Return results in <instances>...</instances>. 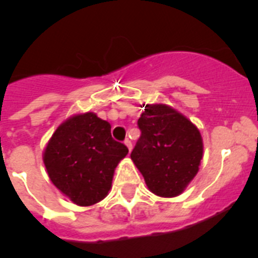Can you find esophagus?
Wrapping results in <instances>:
<instances>
[{
	"label": "esophagus",
	"mask_w": 258,
	"mask_h": 258,
	"mask_svg": "<svg viewBox=\"0 0 258 258\" xmlns=\"http://www.w3.org/2000/svg\"><path fill=\"white\" fill-rule=\"evenodd\" d=\"M124 145L127 146V149H128V151H130V153H131V150H132V143L128 140V139H126V140H124Z\"/></svg>",
	"instance_id": "esophagus-1"
}]
</instances>
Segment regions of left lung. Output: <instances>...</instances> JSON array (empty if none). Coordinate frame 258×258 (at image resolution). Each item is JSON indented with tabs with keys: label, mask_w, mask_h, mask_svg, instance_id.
I'll list each match as a JSON object with an SVG mask.
<instances>
[{
	"label": "left lung",
	"mask_w": 258,
	"mask_h": 258,
	"mask_svg": "<svg viewBox=\"0 0 258 258\" xmlns=\"http://www.w3.org/2000/svg\"><path fill=\"white\" fill-rule=\"evenodd\" d=\"M137 124L141 136L131 153L148 188L160 197H175L199 172L204 144L188 118L165 104H144Z\"/></svg>",
	"instance_id": "obj_1"
}]
</instances>
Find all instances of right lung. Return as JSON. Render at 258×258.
Segmentation results:
<instances>
[{
  "instance_id": "obj_1",
  "label": "right lung",
  "mask_w": 258,
  "mask_h": 258,
  "mask_svg": "<svg viewBox=\"0 0 258 258\" xmlns=\"http://www.w3.org/2000/svg\"><path fill=\"white\" fill-rule=\"evenodd\" d=\"M128 154L113 140L109 122L95 113L75 114L59 124L43 153L52 183L79 206L102 201L112 187L114 169Z\"/></svg>"
}]
</instances>
